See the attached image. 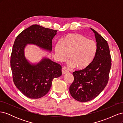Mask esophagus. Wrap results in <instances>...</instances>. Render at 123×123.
Segmentation results:
<instances>
[{
    "mask_svg": "<svg viewBox=\"0 0 123 123\" xmlns=\"http://www.w3.org/2000/svg\"><path fill=\"white\" fill-rule=\"evenodd\" d=\"M68 72H69V71H68V69L66 67H64L62 68V74H65L66 73H68Z\"/></svg>",
    "mask_w": 123,
    "mask_h": 123,
    "instance_id": "1",
    "label": "esophagus"
}]
</instances>
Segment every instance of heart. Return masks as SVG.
<instances>
[{
  "mask_svg": "<svg viewBox=\"0 0 123 123\" xmlns=\"http://www.w3.org/2000/svg\"><path fill=\"white\" fill-rule=\"evenodd\" d=\"M97 51L95 42L77 33L66 35L62 43L57 42L55 47L56 56L59 61H67L70 55V66L80 70H85L91 65Z\"/></svg>",
  "mask_w": 123,
  "mask_h": 123,
  "instance_id": "obj_1",
  "label": "heart"
}]
</instances>
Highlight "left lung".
<instances>
[{"instance_id":"left-lung-1","label":"left lung","mask_w":123,"mask_h":123,"mask_svg":"<svg viewBox=\"0 0 123 123\" xmlns=\"http://www.w3.org/2000/svg\"><path fill=\"white\" fill-rule=\"evenodd\" d=\"M96 38L98 51L87 68L73 73L74 81L69 88L73 98L86 102L98 96L105 88L111 67V58L107 41L92 28Z\"/></svg>"}]
</instances>
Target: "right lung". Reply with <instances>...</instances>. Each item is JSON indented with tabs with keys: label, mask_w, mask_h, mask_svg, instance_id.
Returning a JSON list of instances; mask_svg holds the SVG:
<instances>
[{
	"label": "right lung",
	"mask_w": 123,
	"mask_h": 123,
	"mask_svg": "<svg viewBox=\"0 0 123 123\" xmlns=\"http://www.w3.org/2000/svg\"><path fill=\"white\" fill-rule=\"evenodd\" d=\"M57 30L33 25L22 31L15 40L11 56V68L15 86L27 97L37 99L49 92L54 78L62 74V66L43 57L35 64L26 58L25 49L33 44L51 52Z\"/></svg>",
	"instance_id": "1"
}]
</instances>
